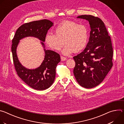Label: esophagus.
Here are the masks:
<instances>
[{
	"label": "esophagus",
	"mask_w": 124,
	"mask_h": 124,
	"mask_svg": "<svg viewBox=\"0 0 124 124\" xmlns=\"http://www.w3.org/2000/svg\"><path fill=\"white\" fill-rule=\"evenodd\" d=\"M67 60V58L63 57V56H61V60L62 61H66Z\"/></svg>",
	"instance_id": "1"
}]
</instances>
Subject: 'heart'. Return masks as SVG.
<instances>
[{"instance_id": "heart-1", "label": "heart", "mask_w": 124, "mask_h": 124, "mask_svg": "<svg viewBox=\"0 0 124 124\" xmlns=\"http://www.w3.org/2000/svg\"><path fill=\"white\" fill-rule=\"evenodd\" d=\"M54 31L55 34L51 32L46 34L45 43L49 48L55 50H60L65 44L66 46L62 51L64 55H70L74 51L78 52L87 45L88 33L84 25L66 21L57 25Z\"/></svg>"}]
</instances>
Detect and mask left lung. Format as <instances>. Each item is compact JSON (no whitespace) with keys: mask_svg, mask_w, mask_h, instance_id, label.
I'll return each mask as SVG.
<instances>
[{"mask_svg":"<svg viewBox=\"0 0 124 124\" xmlns=\"http://www.w3.org/2000/svg\"><path fill=\"white\" fill-rule=\"evenodd\" d=\"M77 18L89 22L91 31L85 48L73 57L76 63L74 74L78 83L88 89L100 84L110 71L113 65V48L101 20L91 15H81Z\"/></svg>","mask_w":124,"mask_h":124,"instance_id":"1","label":"left lung"}]
</instances>
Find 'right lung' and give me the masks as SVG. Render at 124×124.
<instances>
[{
    "label": "right lung",
    "instance_id": "add662e5",
    "mask_svg": "<svg viewBox=\"0 0 124 124\" xmlns=\"http://www.w3.org/2000/svg\"><path fill=\"white\" fill-rule=\"evenodd\" d=\"M54 24L46 19L24 23L17 29L12 40V52L17 74L27 85L36 90L46 89L52 84L55 78L56 67L61 60L58 54L45 48V36ZM29 37L40 40L45 52L44 59L40 66L33 69L24 67L19 62L16 54L20 40Z\"/></svg>",
    "mask_w": 124,
    "mask_h": 124
}]
</instances>
